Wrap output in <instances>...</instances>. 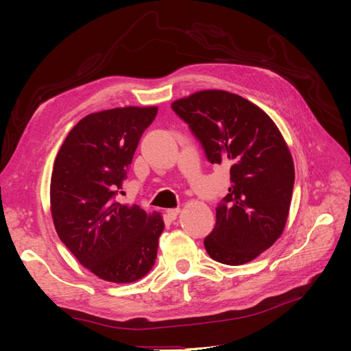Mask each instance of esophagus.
<instances>
[{"label":"esophagus","instance_id":"1","mask_svg":"<svg viewBox=\"0 0 351 351\" xmlns=\"http://www.w3.org/2000/svg\"><path fill=\"white\" fill-rule=\"evenodd\" d=\"M178 214H180V209H178V208H176V209H168V210H167V215H168L169 218H171V219H176Z\"/></svg>","mask_w":351,"mask_h":351}]
</instances>
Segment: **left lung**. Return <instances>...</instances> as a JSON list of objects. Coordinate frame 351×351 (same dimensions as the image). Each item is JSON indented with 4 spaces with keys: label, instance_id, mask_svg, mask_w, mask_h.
<instances>
[{
    "label": "left lung",
    "instance_id": "left-lung-1",
    "mask_svg": "<svg viewBox=\"0 0 351 351\" xmlns=\"http://www.w3.org/2000/svg\"><path fill=\"white\" fill-rule=\"evenodd\" d=\"M210 164L230 168V189L204 244L226 265L258 258L282 234L289 217L294 164L278 127L250 101L226 90H200L174 101Z\"/></svg>",
    "mask_w": 351,
    "mask_h": 351
}]
</instances>
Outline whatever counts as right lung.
Here are the masks:
<instances>
[{
	"mask_svg": "<svg viewBox=\"0 0 351 351\" xmlns=\"http://www.w3.org/2000/svg\"><path fill=\"white\" fill-rule=\"evenodd\" d=\"M156 107H124L82 119L61 145L51 176V214L60 240L101 280L133 282L154 267L161 215L117 202Z\"/></svg>",
	"mask_w": 351,
	"mask_h": 351,
	"instance_id": "obj_1",
	"label": "right lung"
}]
</instances>
